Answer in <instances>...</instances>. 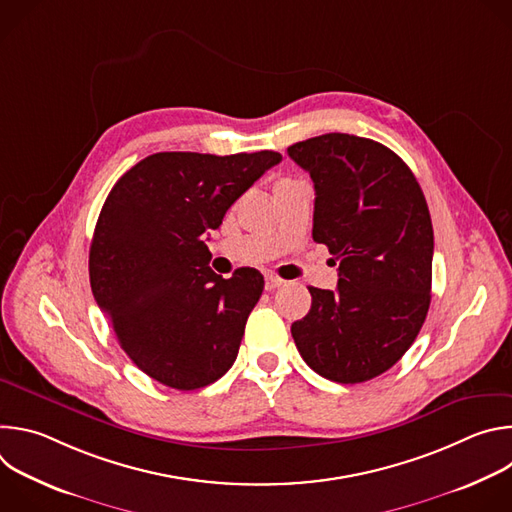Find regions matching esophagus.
I'll use <instances>...</instances> for the list:
<instances>
[{
  "mask_svg": "<svg viewBox=\"0 0 512 512\" xmlns=\"http://www.w3.org/2000/svg\"><path fill=\"white\" fill-rule=\"evenodd\" d=\"M285 281L281 279V277H277V275H273V273H267L265 275V289L267 291H271V289H275V287H281Z\"/></svg>",
  "mask_w": 512,
  "mask_h": 512,
  "instance_id": "1",
  "label": "esophagus"
}]
</instances>
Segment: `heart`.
Returning a JSON list of instances; mask_svg holds the SVG:
<instances>
[{
  "label": "heart",
  "instance_id": "b5f03b06",
  "mask_svg": "<svg viewBox=\"0 0 512 512\" xmlns=\"http://www.w3.org/2000/svg\"><path fill=\"white\" fill-rule=\"evenodd\" d=\"M281 182H283V180H281Z\"/></svg>",
  "mask_w": 512,
  "mask_h": 512
}]
</instances>
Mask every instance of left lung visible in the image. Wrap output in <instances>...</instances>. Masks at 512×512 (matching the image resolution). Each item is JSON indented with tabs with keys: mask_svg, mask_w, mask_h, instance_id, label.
Returning a JSON list of instances; mask_svg holds the SVG:
<instances>
[{
	"mask_svg": "<svg viewBox=\"0 0 512 512\" xmlns=\"http://www.w3.org/2000/svg\"><path fill=\"white\" fill-rule=\"evenodd\" d=\"M314 182L316 243L338 261V287H308L291 336L324 379L371 381L409 350L431 302L433 229L413 172L383 143L326 133L287 148Z\"/></svg>",
	"mask_w": 512,
	"mask_h": 512,
	"instance_id": "left-lung-1",
	"label": "left lung"
}]
</instances>
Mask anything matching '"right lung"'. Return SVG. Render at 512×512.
Wrapping results in <instances>:
<instances>
[{
	"label": "right lung",
	"instance_id": "right-lung-1",
	"mask_svg": "<svg viewBox=\"0 0 512 512\" xmlns=\"http://www.w3.org/2000/svg\"><path fill=\"white\" fill-rule=\"evenodd\" d=\"M279 162L269 150L160 152L109 192L89 251L91 289L121 348L158 383L192 391L233 367L265 281L251 267L216 275L204 235Z\"/></svg>",
	"mask_w": 512,
	"mask_h": 512
}]
</instances>
